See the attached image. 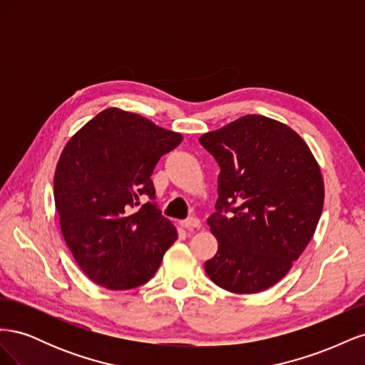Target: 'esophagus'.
<instances>
[{"instance_id":"esophagus-1","label":"esophagus","mask_w":365,"mask_h":365,"mask_svg":"<svg viewBox=\"0 0 365 365\" xmlns=\"http://www.w3.org/2000/svg\"><path fill=\"white\" fill-rule=\"evenodd\" d=\"M181 225L185 230H195V228H200L201 227V220L197 219V217H189V219L181 220Z\"/></svg>"}]
</instances>
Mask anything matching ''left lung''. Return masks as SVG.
<instances>
[{
  "instance_id": "8db88e82",
  "label": "left lung",
  "mask_w": 365,
  "mask_h": 365,
  "mask_svg": "<svg viewBox=\"0 0 365 365\" xmlns=\"http://www.w3.org/2000/svg\"><path fill=\"white\" fill-rule=\"evenodd\" d=\"M217 161V252L204 263L219 288L256 294L280 282L311 242L324 202L306 141L277 120L244 115L200 138Z\"/></svg>"
}]
</instances>
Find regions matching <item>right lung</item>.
<instances>
[{
  "label": "right lung",
  "mask_w": 365,
  "mask_h": 365,
  "mask_svg": "<svg viewBox=\"0 0 365 365\" xmlns=\"http://www.w3.org/2000/svg\"><path fill=\"white\" fill-rule=\"evenodd\" d=\"M182 135L118 108H108L76 132L54 172L62 236L81 269L106 289L149 282L178 237L153 202L157 163ZM151 201L138 210L139 197Z\"/></svg>",
  "instance_id": "1"
}]
</instances>
